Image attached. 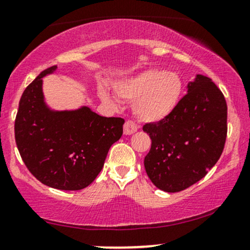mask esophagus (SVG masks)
<instances>
[{
  "instance_id": "esophagus-1",
  "label": "esophagus",
  "mask_w": 250,
  "mask_h": 250,
  "mask_svg": "<svg viewBox=\"0 0 250 250\" xmlns=\"http://www.w3.org/2000/svg\"><path fill=\"white\" fill-rule=\"evenodd\" d=\"M137 125L134 121H125V125H123V131L125 135H131L137 131Z\"/></svg>"
}]
</instances>
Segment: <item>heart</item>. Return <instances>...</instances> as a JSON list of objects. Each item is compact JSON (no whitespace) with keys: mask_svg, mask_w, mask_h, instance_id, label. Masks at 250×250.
<instances>
[{"mask_svg":"<svg viewBox=\"0 0 250 250\" xmlns=\"http://www.w3.org/2000/svg\"><path fill=\"white\" fill-rule=\"evenodd\" d=\"M115 91L120 98L135 100L134 113L141 121L158 122L169 116L179 104L184 83L176 72L150 68L120 81ZM101 95L104 100H110L106 92Z\"/></svg>","mask_w":250,"mask_h":250,"instance_id":"1","label":"heart"}]
</instances>
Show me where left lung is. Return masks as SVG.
I'll return each instance as SVG.
<instances>
[{
	"instance_id": "8db88e82",
	"label": "left lung",
	"mask_w": 250,
	"mask_h": 250,
	"mask_svg": "<svg viewBox=\"0 0 250 250\" xmlns=\"http://www.w3.org/2000/svg\"><path fill=\"white\" fill-rule=\"evenodd\" d=\"M188 88L169 116L143 125L151 138L144 167L156 188L165 192L183 191L204 178L226 142L227 104L222 92L201 74Z\"/></svg>"
}]
</instances>
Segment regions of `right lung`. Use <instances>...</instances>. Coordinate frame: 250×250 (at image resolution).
<instances>
[{"mask_svg":"<svg viewBox=\"0 0 250 250\" xmlns=\"http://www.w3.org/2000/svg\"><path fill=\"white\" fill-rule=\"evenodd\" d=\"M42 72L24 89L15 120V140L24 164L39 182L65 191L85 188L96 178L125 120L104 117L88 107L55 112L44 101Z\"/></svg>","mask_w":250,"mask_h":250,"instance_id":"1","label":"right lung"}]
</instances>
